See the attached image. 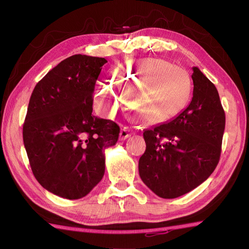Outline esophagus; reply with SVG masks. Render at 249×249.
Returning a JSON list of instances; mask_svg holds the SVG:
<instances>
[{
    "mask_svg": "<svg viewBox=\"0 0 249 249\" xmlns=\"http://www.w3.org/2000/svg\"><path fill=\"white\" fill-rule=\"evenodd\" d=\"M132 135V131H131V127L129 126H123L122 131H120L119 134V140H125L126 138H129Z\"/></svg>",
    "mask_w": 249,
    "mask_h": 249,
    "instance_id": "obj_1",
    "label": "esophagus"
}]
</instances>
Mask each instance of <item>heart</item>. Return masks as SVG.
I'll return each instance as SVG.
<instances>
[{
	"label": "heart",
	"mask_w": 249,
	"mask_h": 249,
	"mask_svg": "<svg viewBox=\"0 0 249 249\" xmlns=\"http://www.w3.org/2000/svg\"><path fill=\"white\" fill-rule=\"evenodd\" d=\"M132 87L126 101L133 97V108L144 124L166 122L182 111L189 101L191 81L180 67L161 58H141L117 66L112 81H102L96 89L97 102L110 112L117 102L116 87Z\"/></svg>",
	"instance_id": "obj_1"
}]
</instances>
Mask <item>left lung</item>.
I'll use <instances>...</instances> for the list:
<instances>
[{
	"label": "left lung",
	"instance_id": "left-lung-1",
	"mask_svg": "<svg viewBox=\"0 0 249 249\" xmlns=\"http://www.w3.org/2000/svg\"><path fill=\"white\" fill-rule=\"evenodd\" d=\"M193 97L185 110L166 124L143 133L146 149L139 175L162 198L190 192L212 175L219 162L225 114L217 89L193 67Z\"/></svg>",
	"mask_w": 249,
	"mask_h": 249
}]
</instances>
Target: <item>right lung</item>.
Instances as JSON below:
<instances>
[{
    "instance_id": "right-lung-1",
    "label": "right lung",
    "mask_w": 249,
    "mask_h": 249,
    "mask_svg": "<svg viewBox=\"0 0 249 249\" xmlns=\"http://www.w3.org/2000/svg\"><path fill=\"white\" fill-rule=\"evenodd\" d=\"M105 58L73 55L37 83L22 138L38 183L60 197H84L105 173V149L116 144L119 126L92 115L95 82Z\"/></svg>"
}]
</instances>
